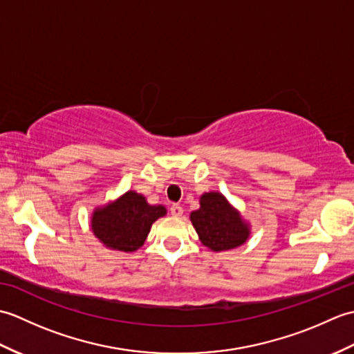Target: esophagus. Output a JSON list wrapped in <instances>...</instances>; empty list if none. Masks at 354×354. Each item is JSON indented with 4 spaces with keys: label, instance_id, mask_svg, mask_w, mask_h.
<instances>
[{
    "label": "esophagus",
    "instance_id": "obj_1",
    "mask_svg": "<svg viewBox=\"0 0 354 354\" xmlns=\"http://www.w3.org/2000/svg\"><path fill=\"white\" fill-rule=\"evenodd\" d=\"M170 213H171L173 216L179 217V216H183L184 209H183V207H181V205H178V204H173V205L170 207Z\"/></svg>",
    "mask_w": 354,
    "mask_h": 354
}]
</instances>
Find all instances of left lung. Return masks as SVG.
Here are the masks:
<instances>
[{
  "mask_svg": "<svg viewBox=\"0 0 354 354\" xmlns=\"http://www.w3.org/2000/svg\"><path fill=\"white\" fill-rule=\"evenodd\" d=\"M201 242L212 251H227L246 242L250 228L240 219L221 193H205L201 196V208L190 214Z\"/></svg>",
  "mask_w": 354,
  "mask_h": 354,
  "instance_id": "left-lung-1",
  "label": "left lung"
}]
</instances>
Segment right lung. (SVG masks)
<instances>
[{
	"label": "right lung",
	"mask_w": 354,
	"mask_h": 354,
	"mask_svg": "<svg viewBox=\"0 0 354 354\" xmlns=\"http://www.w3.org/2000/svg\"><path fill=\"white\" fill-rule=\"evenodd\" d=\"M164 214L162 205H149L145 196L127 192L118 201L95 209L91 227L104 246L132 252L145 243L152 223Z\"/></svg>",
	"instance_id": "1"
}]
</instances>
